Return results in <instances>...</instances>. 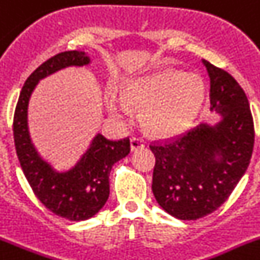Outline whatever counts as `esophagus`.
<instances>
[{
  "instance_id": "esophagus-1",
  "label": "esophagus",
  "mask_w": 260,
  "mask_h": 260,
  "mask_svg": "<svg viewBox=\"0 0 260 260\" xmlns=\"http://www.w3.org/2000/svg\"><path fill=\"white\" fill-rule=\"evenodd\" d=\"M145 147V141L141 140V139H137V137H132L131 139V149L137 150V149H143Z\"/></svg>"
}]
</instances>
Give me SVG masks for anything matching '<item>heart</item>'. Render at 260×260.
<instances>
[{"instance_id":"obj_1","label":"heart","mask_w":260,"mask_h":260,"mask_svg":"<svg viewBox=\"0 0 260 260\" xmlns=\"http://www.w3.org/2000/svg\"><path fill=\"white\" fill-rule=\"evenodd\" d=\"M123 99L128 104L147 108L144 124L150 134L174 136L189 128L200 113L205 99V86L196 74L165 71L136 78L126 83ZM111 112L120 116L123 106L111 99Z\"/></svg>"}]
</instances>
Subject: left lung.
Listing matches in <instances>:
<instances>
[{
  "label": "left lung",
  "mask_w": 260,
  "mask_h": 260,
  "mask_svg": "<svg viewBox=\"0 0 260 260\" xmlns=\"http://www.w3.org/2000/svg\"><path fill=\"white\" fill-rule=\"evenodd\" d=\"M202 62L210 78V111L219 113L221 121L149 145L156 157L154 198L182 221L206 217L230 197L254 148V121L243 88L228 71Z\"/></svg>",
  "instance_id": "8db88e82"
}]
</instances>
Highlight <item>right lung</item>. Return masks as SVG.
Segmentation results:
<instances>
[{
	"mask_svg": "<svg viewBox=\"0 0 260 260\" xmlns=\"http://www.w3.org/2000/svg\"><path fill=\"white\" fill-rule=\"evenodd\" d=\"M84 51H63L51 56L26 79L19 93L13 120V135L19 164L32 191L46 208L69 221H86L93 217L110 196L112 165L129 153V137L111 141L98 134L75 167L56 172L39 156L27 126V106L38 82L70 66H86Z\"/></svg>",
	"mask_w": 260,
	"mask_h": 260,
	"instance_id": "1",
	"label": "right lung"
}]
</instances>
